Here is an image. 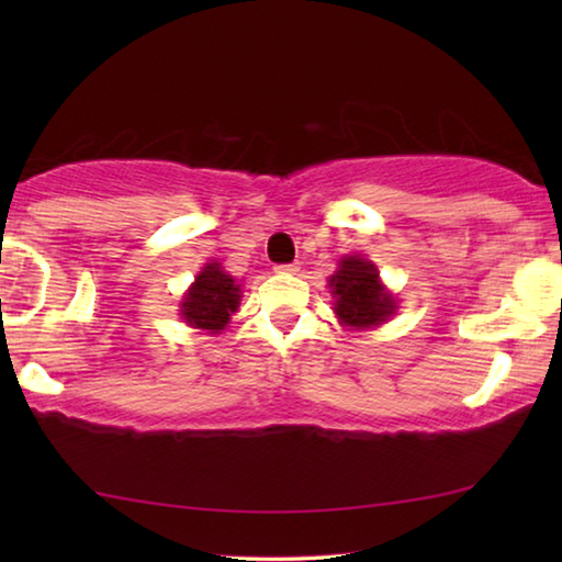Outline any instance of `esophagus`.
<instances>
[{
  "label": "esophagus",
  "instance_id": "1",
  "mask_svg": "<svg viewBox=\"0 0 562 562\" xmlns=\"http://www.w3.org/2000/svg\"><path fill=\"white\" fill-rule=\"evenodd\" d=\"M278 272H282V274H294V272H300V265L297 262H292V265H278V268H274Z\"/></svg>",
  "mask_w": 562,
  "mask_h": 562
}]
</instances>
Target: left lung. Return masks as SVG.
I'll return each mask as SVG.
<instances>
[{
  "mask_svg": "<svg viewBox=\"0 0 562 562\" xmlns=\"http://www.w3.org/2000/svg\"><path fill=\"white\" fill-rule=\"evenodd\" d=\"M329 292L335 297V315L351 329L379 327L396 312V300L379 280L376 265L359 255L339 260L337 272L329 278Z\"/></svg>",
  "mask_w": 562,
  "mask_h": 562,
  "instance_id": "1",
  "label": "left lung"
}]
</instances>
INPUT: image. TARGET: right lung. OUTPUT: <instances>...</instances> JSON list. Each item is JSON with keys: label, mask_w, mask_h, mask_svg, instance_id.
Instances as JSON below:
<instances>
[{"label": "right lung", "mask_w": 562, "mask_h": 562, "mask_svg": "<svg viewBox=\"0 0 562 562\" xmlns=\"http://www.w3.org/2000/svg\"><path fill=\"white\" fill-rule=\"evenodd\" d=\"M240 284L233 280V274H227L221 268V262L213 260L198 272L195 282L183 294L180 317L190 327L207 329L211 335H217L227 327V322L240 307Z\"/></svg>", "instance_id": "obj_1"}]
</instances>
